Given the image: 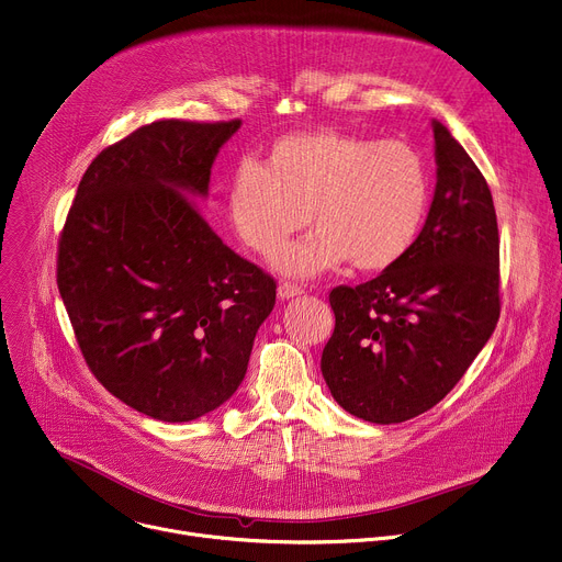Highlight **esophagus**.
<instances>
[{"mask_svg": "<svg viewBox=\"0 0 562 562\" xmlns=\"http://www.w3.org/2000/svg\"><path fill=\"white\" fill-rule=\"evenodd\" d=\"M302 293H304L302 286L291 284V282H282V284L278 286V297H280V300H291V297H297V295H302Z\"/></svg>", "mask_w": 562, "mask_h": 562, "instance_id": "1", "label": "esophagus"}]
</instances>
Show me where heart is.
I'll list each match as a JSON object with an SVG mask.
<instances>
[{
  "label": "heart",
  "instance_id": "heart-1",
  "mask_svg": "<svg viewBox=\"0 0 562 562\" xmlns=\"http://www.w3.org/2000/svg\"><path fill=\"white\" fill-rule=\"evenodd\" d=\"M428 172L403 140H370L334 130L282 136L262 164L244 161L226 211L246 248L269 258L311 217L307 240L273 256L280 276L307 280L340 269L396 267L415 246L428 211Z\"/></svg>",
  "mask_w": 562,
  "mask_h": 562
}]
</instances>
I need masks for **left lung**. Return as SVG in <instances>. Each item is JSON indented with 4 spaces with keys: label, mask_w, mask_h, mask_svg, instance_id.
I'll list each match as a JSON object with an SVG mask.
<instances>
[{
    "label": "left lung",
    "mask_w": 562,
    "mask_h": 562,
    "mask_svg": "<svg viewBox=\"0 0 562 562\" xmlns=\"http://www.w3.org/2000/svg\"><path fill=\"white\" fill-rule=\"evenodd\" d=\"M437 186L405 258L359 286H336L321 370L342 411L401 424L464 376L499 318V237L486 179L432 121Z\"/></svg>",
    "instance_id": "8db88e82"
}]
</instances>
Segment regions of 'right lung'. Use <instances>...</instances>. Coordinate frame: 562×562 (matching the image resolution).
<instances>
[{
	"label": "right lung",
	"mask_w": 562,
	"mask_h": 562,
	"mask_svg": "<svg viewBox=\"0 0 562 562\" xmlns=\"http://www.w3.org/2000/svg\"><path fill=\"white\" fill-rule=\"evenodd\" d=\"M241 121H157L110 145L78 186L58 289L93 376L134 411L199 419L244 381L276 282L239 258L188 196Z\"/></svg>",
	"instance_id": "1"
}]
</instances>
